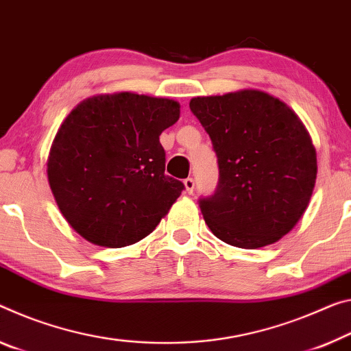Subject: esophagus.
<instances>
[{"mask_svg":"<svg viewBox=\"0 0 351 351\" xmlns=\"http://www.w3.org/2000/svg\"><path fill=\"white\" fill-rule=\"evenodd\" d=\"M184 187H186L187 193H193V189H195V181H193L192 178H187V180H184Z\"/></svg>","mask_w":351,"mask_h":351,"instance_id":"34e87169","label":"esophagus"}]
</instances>
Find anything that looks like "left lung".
Segmentation results:
<instances>
[{
  "label": "left lung",
  "instance_id": "obj_1",
  "mask_svg": "<svg viewBox=\"0 0 351 351\" xmlns=\"http://www.w3.org/2000/svg\"><path fill=\"white\" fill-rule=\"evenodd\" d=\"M189 106L219 160L217 191L199 199L206 225L232 247L278 242L302 219L315 186L317 154L303 121L256 88L197 97Z\"/></svg>",
  "mask_w": 351,
  "mask_h": 351
}]
</instances>
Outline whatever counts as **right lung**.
Instances as JSON below:
<instances>
[{
  "mask_svg": "<svg viewBox=\"0 0 351 351\" xmlns=\"http://www.w3.org/2000/svg\"><path fill=\"white\" fill-rule=\"evenodd\" d=\"M170 98L117 92L81 101L56 132L47 175L77 234L99 247L132 245L169 214L184 184L164 175L160 132L180 119Z\"/></svg>",
  "mask_w": 351,
  "mask_h": 351,
  "instance_id": "right-lung-1",
  "label": "right lung"
}]
</instances>
